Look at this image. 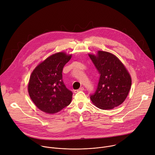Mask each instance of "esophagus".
<instances>
[{
    "instance_id": "34e87169",
    "label": "esophagus",
    "mask_w": 155,
    "mask_h": 155,
    "mask_svg": "<svg viewBox=\"0 0 155 155\" xmlns=\"http://www.w3.org/2000/svg\"><path fill=\"white\" fill-rule=\"evenodd\" d=\"M84 90V87H81L80 88H79L78 90H74V93H78V92H79V91H83Z\"/></svg>"
}]
</instances>
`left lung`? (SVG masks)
<instances>
[{
  "mask_svg": "<svg viewBox=\"0 0 155 155\" xmlns=\"http://www.w3.org/2000/svg\"><path fill=\"white\" fill-rule=\"evenodd\" d=\"M100 74L97 89L90 99L102 110H110L121 104L131 86V77L123 64L114 54L98 51L96 55L89 54Z\"/></svg>",
  "mask_w": 155,
  "mask_h": 155,
  "instance_id": "1",
  "label": "left lung"
}]
</instances>
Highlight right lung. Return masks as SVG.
<instances>
[{
	"instance_id": "right-lung-1",
	"label": "right lung",
	"mask_w": 155,
	"mask_h": 155,
	"mask_svg": "<svg viewBox=\"0 0 155 155\" xmlns=\"http://www.w3.org/2000/svg\"><path fill=\"white\" fill-rule=\"evenodd\" d=\"M71 58V54L64 52L55 53L32 72L28 93L34 104L43 112L56 114L71 104L73 93L65 86L62 72Z\"/></svg>"
}]
</instances>
